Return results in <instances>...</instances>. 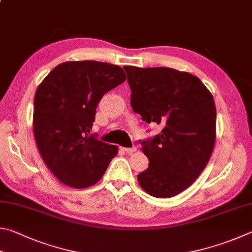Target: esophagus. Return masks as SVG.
Here are the masks:
<instances>
[{
    "mask_svg": "<svg viewBox=\"0 0 252 252\" xmlns=\"http://www.w3.org/2000/svg\"><path fill=\"white\" fill-rule=\"evenodd\" d=\"M123 152H125L126 154H128V155H130V154L135 153L137 149H136V147H131V148H122Z\"/></svg>",
    "mask_w": 252,
    "mask_h": 252,
    "instance_id": "esophagus-1",
    "label": "esophagus"
}]
</instances>
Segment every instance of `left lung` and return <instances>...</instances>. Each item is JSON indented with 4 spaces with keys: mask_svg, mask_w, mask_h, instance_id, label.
I'll return each instance as SVG.
<instances>
[{
    "mask_svg": "<svg viewBox=\"0 0 252 252\" xmlns=\"http://www.w3.org/2000/svg\"><path fill=\"white\" fill-rule=\"evenodd\" d=\"M130 105L161 133L142 142L148 168L137 176L148 195L169 198L187 189L205 169L216 142V105L197 76L168 67L124 66Z\"/></svg>",
    "mask_w": 252,
    "mask_h": 252,
    "instance_id": "obj_1",
    "label": "left lung"
}]
</instances>
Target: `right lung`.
Masks as SVG:
<instances>
[{"mask_svg":"<svg viewBox=\"0 0 252 252\" xmlns=\"http://www.w3.org/2000/svg\"><path fill=\"white\" fill-rule=\"evenodd\" d=\"M121 66L68 61L53 68L34 97L33 131L43 161L61 183L87 188L103 177L118 147L90 136L105 93L123 82Z\"/></svg>","mask_w":252,"mask_h":252,"instance_id":"add662e5","label":"right lung"}]
</instances>
